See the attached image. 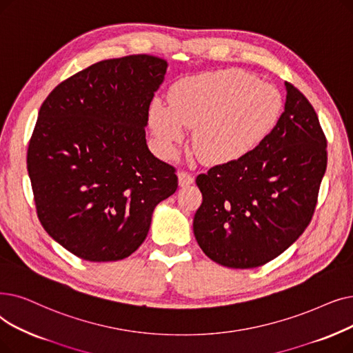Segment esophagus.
<instances>
[{
  "instance_id": "obj_1",
  "label": "esophagus",
  "mask_w": 353,
  "mask_h": 353,
  "mask_svg": "<svg viewBox=\"0 0 353 353\" xmlns=\"http://www.w3.org/2000/svg\"><path fill=\"white\" fill-rule=\"evenodd\" d=\"M193 180H194V179H193V176H192L190 173H188V172H185V170L179 172V185H180L181 188L192 185Z\"/></svg>"
}]
</instances>
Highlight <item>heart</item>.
<instances>
[{"label":"heart","instance_id":"b5f03b06","mask_svg":"<svg viewBox=\"0 0 353 353\" xmlns=\"http://www.w3.org/2000/svg\"><path fill=\"white\" fill-rule=\"evenodd\" d=\"M283 97L277 88L255 76L225 69L177 82L168 103L156 99L150 124L164 151L173 152L194 130L193 148L206 163H229L251 154L277 127Z\"/></svg>","mask_w":353,"mask_h":353}]
</instances>
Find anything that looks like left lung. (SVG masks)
<instances>
[{
  "mask_svg": "<svg viewBox=\"0 0 353 353\" xmlns=\"http://www.w3.org/2000/svg\"><path fill=\"white\" fill-rule=\"evenodd\" d=\"M277 127L251 154L196 177L203 201L193 232L229 268H255L283 254L309 226L327 165V141L309 99L285 82Z\"/></svg>",
  "mask_w": 353,
  "mask_h": 353,
  "instance_id": "8db88e82",
  "label": "left lung"
}]
</instances>
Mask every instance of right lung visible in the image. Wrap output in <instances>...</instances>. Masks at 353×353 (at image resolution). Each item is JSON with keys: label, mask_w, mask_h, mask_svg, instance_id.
<instances>
[{"label": "right lung", "mask_w": 353, "mask_h": 353, "mask_svg": "<svg viewBox=\"0 0 353 353\" xmlns=\"http://www.w3.org/2000/svg\"><path fill=\"white\" fill-rule=\"evenodd\" d=\"M164 59L102 60L59 83L40 106L27 170L37 216L54 241L86 261L130 256L154 208L172 196L176 168L145 141Z\"/></svg>", "instance_id": "add662e5"}]
</instances>
